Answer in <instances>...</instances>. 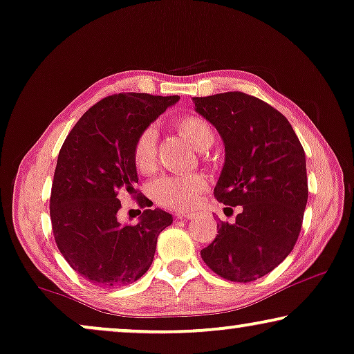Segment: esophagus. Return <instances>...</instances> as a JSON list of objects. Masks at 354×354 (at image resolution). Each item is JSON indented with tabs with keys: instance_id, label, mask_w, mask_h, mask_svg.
<instances>
[{
	"instance_id": "34e87169",
	"label": "esophagus",
	"mask_w": 354,
	"mask_h": 354,
	"mask_svg": "<svg viewBox=\"0 0 354 354\" xmlns=\"http://www.w3.org/2000/svg\"><path fill=\"white\" fill-rule=\"evenodd\" d=\"M178 218H179V220H192V218L194 216H196V213H191V212H181V213H178V215H176Z\"/></svg>"
}]
</instances>
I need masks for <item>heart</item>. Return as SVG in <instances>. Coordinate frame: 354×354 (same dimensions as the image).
<instances>
[{
    "label": "heart",
    "mask_w": 354,
    "mask_h": 354,
    "mask_svg": "<svg viewBox=\"0 0 354 354\" xmlns=\"http://www.w3.org/2000/svg\"><path fill=\"white\" fill-rule=\"evenodd\" d=\"M175 127L184 138L198 149H208L215 141L213 128L205 118L197 113H186L175 120ZM133 165L138 173L149 175L157 163V131L146 127L138 133L131 149ZM208 189V179L202 173L168 175L152 184V196L162 207L171 210H184L192 207Z\"/></svg>",
    "instance_id": "b5f03b06"
}]
</instances>
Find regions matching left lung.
<instances>
[{
  "instance_id": "left-lung-1",
  "label": "left lung",
  "mask_w": 354,
  "mask_h": 354,
  "mask_svg": "<svg viewBox=\"0 0 354 354\" xmlns=\"http://www.w3.org/2000/svg\"><path fill=\"white\" fill-rule=\"evenodd\" d=\"M194 102L225 141L226 162L213 196L241 205L236 223H218L215 241L201 257L226 281H257L286 260L300 236L305 151L287 118L255 96L229 91Z\"/></svg>"
}]
</instances>
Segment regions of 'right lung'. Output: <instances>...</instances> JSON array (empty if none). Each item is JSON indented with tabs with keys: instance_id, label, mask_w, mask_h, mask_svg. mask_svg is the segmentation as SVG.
Returning a JSON list of instances; mask_svg holds the SVG:
<instances>
[{
	"instance_id": "add662e5",
	"label": "right lung",
	"mask_w": 354,
	"mask_h": 354,
	"mask_svg": "<svg viewBox=\"0 0 354 354\" xmlns=\"http://www.w3.org/2000/svg\"><path fill=\"white\" fill-rule=\"evenodd\" d=\"M178 96L118 93L89 107L59 151L49 198L54 241L66 261L94 286L138 281L152 265L157 237L170 213L142 212L138 225H120V192L141 196L131 149L138 133L178 101Z\"/></svg>"
}]
</instances>
